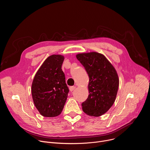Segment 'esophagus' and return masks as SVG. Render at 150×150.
I'll use <instances>...</instances> for the list:
<instances>
[{"label":"esophagus","mask_w":150,"mask_h":150,"mask_svg":"<svg viewBox=\"0 0 150 150\" xmlns=\"http://www.w3.org/2000/svg\"><path fill=\"white\" fill-rule=\"evenodd\" d=\"M75 88H76V87H75V86H71V87H69V90H70V91H71V92L73 91L75 89Z\"/></svg>","instance_id":"obj_1"}]
</instances>
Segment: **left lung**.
I'll return each mask as SVG.
<instances>
[{"label":"left lung","instance_id":"left-lung-1","mask_svg":"<svg viewBox=\"0 0 150 150\" xmlns=\"http://www.w3.org/2000/svg\"><path fill=\"white\" fill-rule=\"evenodd\" d=\"M76 57L89 76L90 94L82 103V110L91 116H100L115 101L119 81L116 71L102 54L90 52L78 54Z\"/></svg>","mask_w":150,"mask_h":150}]
</instances>
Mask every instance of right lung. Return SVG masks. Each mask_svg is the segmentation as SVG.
Returning <instances> with one entry per match:
<instances>
[{
  "instance_id": "obj_1",
  "label": "right lung",
  "mask_w": 150,
  "mask_h": 150,
  "mask_svg": "<svg viewBox=\"0 0 150 150\" xmlns=\"http://www.w3.org/2000/svg\"><path fill=\"white\" fill-rule=\"evenodd\" d=\"M63 60L64 57L59 54L48 57L33 81L31 93L34 105L45 117L59 115L68 97L69 90L62 70Z\"/></svg>"
}]
</instances>
